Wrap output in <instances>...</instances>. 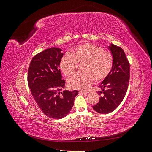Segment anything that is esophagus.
Here are the masks:
<instances>
[{"label":"esophagus","instance_id":"1","mask_svg":"<svg viewBox=\"0 0 152 152\" xmlns=\"http://www.w3.org/2000/svg\"><path fill=\"white\" fill-rule=\"evenodd\" d=\"M79 93L80 94H85V93H87L88 92H86V91H82V90H79Z\"/></svg>","mask_w":152,"mask_h":152}]
</instances>
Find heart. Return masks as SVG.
Listing matches in <instances>:
<instances>
[{
	"label": "heart",
	"instance_id": "1",
	"mask_svg": "<svg viewBox=\"0 0 152 152\" xmlns=\"http://www.w3.org/2000/svg\"><path fill=\"white\" fill-rule=\"evenodd\" d=\"M77 63H84V72L77 73L69 78L68 85L72 89L85 90L89 88L94 79L102 81L108 77L113 66V56L99 45L84 43L64 54L59 67L64 74L69 76L75 72Z\"/></svg>",
	"mask_w": 152,
	"mask_h": 152
}]
</instances>
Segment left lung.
<instances>
[{"label": "left lung", "mask_w": 152, "mask_h": 152, "mask_svg": "<svg viewBox=\"0 0 152 152\" xmlns=\"http://www.w3.org/2000/svg\"><path fill=\"white\" fill-rule=\"evenodd\" d=\"M113 56V66L108 77L98 86L99 103L93 106L96 112L107 114L114 111L125 97L130 78V65L123 49L112 44L108 47Z\"/></svg>", "instance_id": "left-lung-1"}]
</instances>
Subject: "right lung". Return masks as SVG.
I'll return each instance as SVG.
<instances>
[{
  "label": "right lung",
  "instance_id": "add662e5",
  "mask_svg": "<svg viewBox=\"0 0 152 152\" xmlns=\"http://www.w3.org/2000/svg\"><path fill=\"white\" fill-rule=\"evenodd\" d=\"M59 48H49L36 54L30 63L28 84L42 112L49 118L60 119L72 110L78 91H63L59 62L63 56Z\"/></svg>",
  "mask_w": 152,
  "mask_h": 152
}]
</instances>
